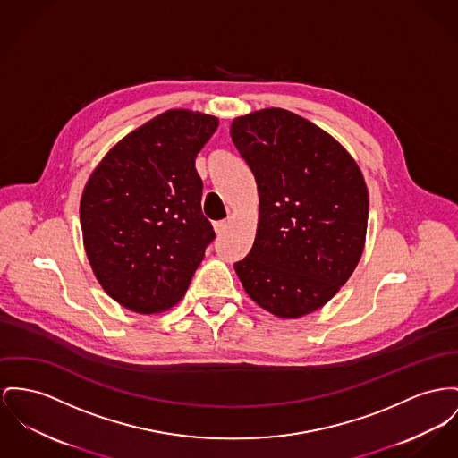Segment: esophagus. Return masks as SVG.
<instances>
[{"instance_id":"34e87169","label":"esophagus","mask_w":458,"mask_h":458,"mask_svg":"<svg viewBox=\"0 0 458 458\" xmlns=\"http://www.w3.org/2000/svg\"><path fill=\"white\" fill-rule=\"evenodd\" d=\"M214 227L215 233H216L218 236H222V234H225L227 229H229V220H218V222H215Z\"/></svg>"}]
</instances>
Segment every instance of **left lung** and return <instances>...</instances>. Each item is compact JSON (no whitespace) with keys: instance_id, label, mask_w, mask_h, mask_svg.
Listing matches in <instances>:
<instances>
[{"instance_id":"left-lung-1","label":"left lung","mask_w":458,"mask_h":458,"mask_svg":"<svg viewBox=\"0 0 458 458\" xmlns=\"http://www.w3.org/2000/svg\"><path fill=\"white\" fill-rule=\"evenodd\" d=\"M231 139L259 191L250 253L234 264L253 302L279 318L327 304L365 248L368 189L332 135L284 109L236 118Z\"/></svg>"}]
</instances>
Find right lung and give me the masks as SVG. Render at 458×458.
<instances>
[{
  "label": "right lung",
  "mask_w": 458,
  "mask_h": 458,
  "mask_svg": "<svg viewBox=\"0 0 458 458\" xmlns=\"http://www.w3.org/2000/svg\"><path fill=\"white\" fill-rule=\"evenodd\" d=\"M216 126L215 116L166 111L120 140L85 185L80 222L93 273L133 312L177 304L215 240L194 161Z\"/></svg>",
  "instance_id": "add662e5"
}]
</instances>
